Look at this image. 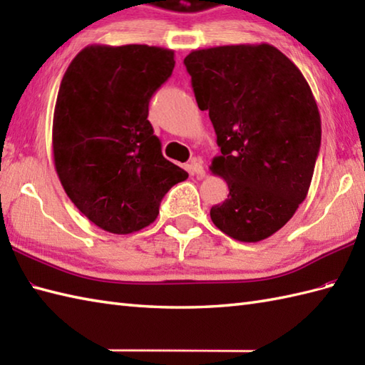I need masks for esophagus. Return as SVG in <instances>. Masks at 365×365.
<instances>
[{
  "instance_id": "34e87169",
  "label": "esophagus",
  "mask_w": 365,
  "mask_h": 365,
  "mask_svg": "<svg viewBox=\"0 0 365 365\" xmlns=\"http://www.w3.org/2000/svg\"><path fill=\"white\" fill-rule=\"evenodd\" d=\"M188 169H190V173H191V175H197V177H202L204 174H205V170H204V166H202V161L200 160H197V158H195L192 160L190 165H188Z\"/></svg>"
}]
</instances>
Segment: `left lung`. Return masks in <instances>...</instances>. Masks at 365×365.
I'll use <instances>...</instances> for the list:
<instances>
[{"instance_id": "8db88e82", "label": "left lung", "mask_w": 365, "mask_h": 365, "mask_svg": "<svg viewBox=\"0 0 365 365\" xmlns=\"http://www.w3.org/2000/svg\"><path fill=\"white\" fill-rule=\"evenodd\" d=\"M183 63L221 149L210 170L229 187L210 218L238 242H262L285 226L311 187L322 143L312 91L268 43L195 50Z\"/></svg>"}]
</instances>
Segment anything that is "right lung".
I'll return each instance as SVG.
<instances>
[{"mask_svg":"<svg viewBox=\"0 0 365 365\" xmlns=\"http://www.w3.org/2000/svg\"><path fill=\"white\" fill-rule=\"evenodd\" d=\"M174 51L149 45H89L61 81L53 160L76 208L106 232L149 226L188 173L163 157L149 102L174 71Z\"/></svg>","mask_w":365,"mask_h":365,"instance_id":"add662e5","label":"right lung"}]
</instances>
